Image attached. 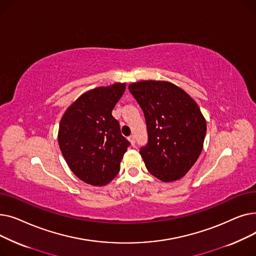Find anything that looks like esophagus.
Listing matches in <instances>:
<instances>
[{"label":"esophagus","instance_id":"esophagus-1","mask_svg":"<svg viewBox=\"0 0 256 256\" xmlns=\"http://www.w3.org/2000/svg\"><path fill=\"white\" fill-rule=\"evenodd\" d=\"M128 140H130V144H132V146H135V143H136L135 136H134V135H130V136L128 137Z\"/></svg>","mask_w":256,"mask_h":256}]
</instances>
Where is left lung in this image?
I'll use <instances>...</instances> for the list:
<instances>
[{"instance_id": "obj_1", "label": "left lung", "mask_w": 256, "mask_h": 256, "mask_svg": "<svg viewBox=\"0 0 256 256\" xmlns=\"http://www.w3.org/2000/svg\"><path fill=\"white\" fill-rule=\"evenodd\" d=\"M128 90L146 121L148 142L140 154L147 170L165 182L182 178L204 147L206 122L198 104L169 82L142 80Z\"/></svg>"}]
</instances>
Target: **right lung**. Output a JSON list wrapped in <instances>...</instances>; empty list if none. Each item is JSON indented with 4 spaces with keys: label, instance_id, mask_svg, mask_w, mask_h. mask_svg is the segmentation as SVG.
Masks as SVG:
<instances>
[{
    "label": "right lung",
    "instance_id": "obj_1",
    "mask_svg": "<svg viewBox=\"0 0 256 256\" xmlns=\"http://www.w3.org/2000/svg\"><path fill=\"white\" fill-rule=\"evenodd\" d=\"M126 84L98 87L82 94L64 113L58 132L62 154L70 170L92 186H104L119 172L130 145L112 116Z\"/></svg>",
    "mask_w": 256,
    "mask_h": 256
}]
</instances>
